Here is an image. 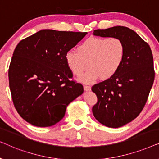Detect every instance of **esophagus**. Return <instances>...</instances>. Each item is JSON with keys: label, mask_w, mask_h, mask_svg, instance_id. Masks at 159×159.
<instances>
[{"label": "esophagus", "mask_w": 159, "mask_h": 159, "mask_svg": "<svg viewBox=\"0 0 159 159\" xmlns=\"http://www.w3.org/2000/svg\"><path fill=\"white\" fill-rule=\"evenodd\" d=\"M84 90L85 91H90L91 90V87L89 85H84Z\"/></svg>", "instance_id": "obj_1"}]
</instances>
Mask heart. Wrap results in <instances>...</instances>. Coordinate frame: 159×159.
Masks as SVG:
<instances>
[{
    "instance_id": "1",
    "label": "heart",
    "mask_w": 159,
    "mask_h": 159,
    "mask_svg": "<svg viewBox=\"0 0 159 159\" xmlns=\"http://www.w3.org/2000/svg\"><path fill=\"white\" fill-rule=\"evenodd\" d=\"M77 51H68L65 54L66 65L73 75L80 77L84 83H93L99 77L111 78L118 72L125 61L126 48L118 38L90 37L77 48Z\"/></svg>"
}]
</instances>
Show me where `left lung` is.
<instances>
[{
    "mask_svg": "<svg viewBox=\"0 0 159 159\" xmlns=\"http://www.w3.org/2000/svg\"><path fill=\"white\" fill-rule=\"evenodd\" d=\"M93 34L118 38L125 45L118 72L92 87L98 98L92 109L95 118L108 127H122L134 120L146 103L155 77L151 49L135 32L123 26L95 30Z\"/></svg>",
    "mask_w": 159,
    "mask_h": 159,
    "instance_id": "obj_1",
    "label": "left lung"
}]
</instances>
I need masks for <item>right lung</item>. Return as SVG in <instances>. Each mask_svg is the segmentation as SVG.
Returning <instances> with one entry per match:
<instances>
[{"instance_id":"obj_1","label":"right lung","mask_w":159,"mask_h":159,"mask_svg":"<svg viewBox=\"0 0 159 159\" xmlns=\"http://www.w3.org/2000/svg\"><path fill=\"white\" fill-rule=\"evenodd\" d=\"M87 34L43 30L16 45L8 69L9 88L14 107L26 121L39 127L56 125L82 94L65 54Z\"/></svg>"}]
</instances>
